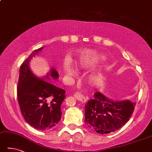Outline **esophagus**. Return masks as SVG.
Wrapping results in <instances>:
<instances>
[{
  "instance_id": "obj_1",
  "label": "esophagus",
  "mask_w": 152,
  "mask_h": 152,
  "mask_svg": "<svg viewBox=\"0 0 152 152\" xmlns=\"http://www.w3.org/2000/svg\"><path fill=\"white\" fill-rule=\"evenodd\" d=\"M74 96L75 97V98L78 100V101L83 102H85L87 101V99L85 98V96H84L83 94H81V93L79 92H76L74 93Z\"/></svg>"
}]
</instances>
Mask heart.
I'll use <instances>...</instances> for the list:
<instances>
[{"mask_svg": "<svg viewBox=\"0 0 152 152\" xmlns=\"http://www.w3.org/2000/svg\"><path fill=\"white\" fill-rule=\"evenodd\" d=\"M100 57V54L98 53L96 51H85V52L83 53L82 57H81V64L83 65L88 63L91 61H93V60H95L96 59L99 58ZM65 69L67 71L68 73L71 74L72 73V68H71L69 63H66L65 65Z\"/></svg>", "mask_w": 152, "mask_h": 152, "instance_id": "b5f03b06", "label": "heart"}]
</instances>
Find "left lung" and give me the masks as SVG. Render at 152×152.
Listing matches in <instances>:
<instances>
[{"instance_id":"1","label":"left lung","mask_w":152,"mask_h":152,"mask_svg":"<svg viewBox=\"0 0 152 152\" xmlns=\"http://www.w3.org/2000/svg\"><path fill=\"white\" fill-rule=\"evenodd\" d=\"M85 106V122L97 133L104 134L116 131L129 121L136 103L130 101H112L100 92Z\"/></svg>"}]
</instances>
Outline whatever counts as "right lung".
<instances>
[{"mask_svg":"<svg viewBox=\"0 0 152 152\" xmlns=\"http://www.w3.org/2000/svg\"><path fill=\"white\" fill-rule=\"evenodd\" d=\"M42 49L34 50L21 65L17 96L25 121L36 129L44 130L53 127L61 120V105L65 99V91L36 77L31 71L30 59ZM50 74L53 79L58 77L55 69H51Z\"/></svg>","mask_w":152,"mask_h":152,"instance_id":"add662e5","label":"right lung"}]
</instances>
